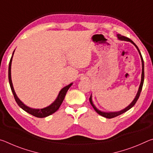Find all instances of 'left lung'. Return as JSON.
Wrapping results in <instances>:
<instances>
[{
    "mask_svg": "<svg viewBox=\"0 0 153 153\" xmlns=\"http://www.w3.org/2000/svg\"><path fill=\"white\" fill-rule=\"evenodd\" d=\"M117 38L120 40H122V41H127V42H131V44H133V45L136 46V48H137V50H138V53H139V55L140 56V58H141V61H142V75H141V82H140V86H139V88L138 90V92H137V94L136 95L135 98H134V99L132 100V102H131L130 104H129L128 107H126L125 108H123V109L121 110L120 111H115V112H105V111H102L98 109L97 107H96V106L94 105V103H93L92 101V94L90 96V97L89 98V100H90V104L92 105V106L94 108V109L97 111V113H98L100 115L102 116V117H105L106 118H108V119H111V118H113L115 117H117V116L121 115V114L126 112L127 111H128L129 109H130L131 107H134V105L136 104V102L137 100H138V98L140 97V92L142 91V86H143V84H144V61H143V58H142V55H141V53L140 51L139 48L138 46L136 45V44L134 43L132 40L129 39L128 38H126L125 36H121L120 34H117Z\"/></svg>",
    "mask_w": 153,
    "mask_h": 153,
    "instance_id": "obj_1",
    "label": "left lung"
}]
</instances>
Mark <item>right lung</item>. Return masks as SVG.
Listing matches in <instances>:
<instances>
[{
	"instance_id": "right-lung-1",
	"label": "right lung",
	"mask_w": 153,
	"mask_h": 153,
	"mask_svg": "<svg viewBox=\"0 0 153 153\" xmlns=\"http://www.w3.org/2000/svg\"><path fill=\"white\" fill-rule=\"evenodd\" d=\"M14 52L15 51H13V55L9 65V81L10 86H11V89L12 90V92L13 94L14 98L15 99V101L17 102V105H19L23 110H24L25 111H26L27 113H30L33 116H35L36 117H39V118L46 117L52 115L53 113H55L56 111L59 109V108L60 107L65 97L67 90H68L69 88L71 86V85L73 84V83H71V84H69V85H67V86L63 88L60 90V92H59L57 97H56L55 101L49 106H48V107H46L42 108H33L30 107H27V105H25L24 103L19 98H18L16 93L15 92L13 86L12 79H11V63H12V59H13V56Z\"/></svg>"
}]
</instances>
